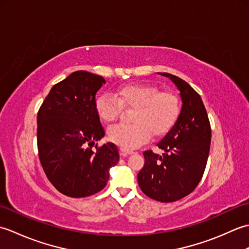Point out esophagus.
Returning a JSON list of instances; mask_svg holds the SVG:
<instances>
[{
    "instance_id": "1",
    "label": "esophagus",
    "mask_w": 249,
    "mask_h": 249,
    "mask_svg": "<svg viewBox=\"0 0 249 249\" xmlns=\"http://www.w3.org/2000/svg\"><path fill=\"white\" fill-rule=\"evenodd\" d=\"M120 152H121V155L122 156H128L130 154H134V151H130V150H126V149H123V147H121L120 149Z\"/></svg>"
}]
</instances>
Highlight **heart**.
I'll return each mask as SVG.
<instances>
[{"label":"heart","mask_w":249,"mask_h":249,"mask_svg":"<svg viewBox=\"0 0 249 249\" xmlns=\"http://www.w3.org/2000/svg\"><path fill=\"white\" fill-rule=\"evenodd\" d=\"M122 107L134 108L131 124H115L108 128V138L126 150L136 149L149 141L151 134L161 136L178 120L179 102L176 95L161 92L149 84H130L115 95L103 93L95 100V110L106 123L118 118Z\"/></svg>","instance_id":"b5f03b06"}]
</instances>
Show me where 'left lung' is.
<instances>
[{
	"label": "left lung",
	"mask_w": 249,
	"mask_h": 249,
	"mask_svg": "<svg viewBox=\"0 0 249 249\" xmlns=\"http://www.w3.org/2000/svg\"><path fill=\"white\" fill-rule=\"evenodd\" d=\"M179 91L182 109L173 127L158 142L162 155L143 152L144 166L138 184L147 197L160 202H174L197 187L205 170L211 144V125L200 95L184 81L168 72Z\"/></svg>",
	"instance_id": "1"
}]
</instances>
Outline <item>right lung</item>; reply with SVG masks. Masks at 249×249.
<instances>
[{"label":"right lung","instance_id":"obj_1","mask_svg":"<svg viewBox=\"0 0 249 249\" xmlns=\"http://www.w3.org/2000/svg\"><path fill=\"white\" fill-rule=\"evenodd\" d=\"M105 83L95 73L72 72L52 87L37 113L40 163L51 184L68 197L100 192L120 160L112 142L92 149L105 136L95 110V96Z\"/></svg>","mask_w":249,"mask_h":249}]
</instances>
